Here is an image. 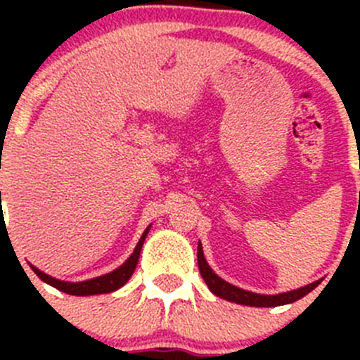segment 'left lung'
Segmentation results:
<instances>
[{
  "label": "left lung",
  "instance_id": "obj_1",
  "mask_svg": "<svg viewBox=\"0 0 360 360\" xmlns=\"http://www.w3.org/2000/svg\"><path fill=\"white\" fill-rule=\"evenodd\" d=\"M198 268H200V275L205 281L207 288L210 289L216 296L223 297V300L231 301V303H238V304H248V307H281V304H288V303H294V301L301 300L303 296H307L308 292L314 291L321 281L314 282V284H308L304 288L294 289V291L289 292H282V294H256L250 291H244V289L237 288V285L228 284L226 281H223L221 277H217L216 274L212 271V268L207 264L205 257H203V250L202 245L198 244Z\"/></svg>",
  "mask_w": 360,
  "mask_h": 360
}]
</instances>
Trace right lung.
Listing matches in <instances>:
<instances>
[{
    "label": "right lung",
    "mask_w": 360,
    "mask_h": 360,
    "mask_svg": "<svg viewBox=\"0 0 360 360\" xmlns=\"http://www.w3.org/2000/svg\"><path fill=\"white\" fill-rule=\"evenodd\" d=\"M148 231H150V226L146 228V231L143 233L141 240L137 242L136 249H134V252L130 254L129 259H127L122 266H118L116 270H112L111 274L103 275V277L90 278V281H85V282H64V281H59V278H53V277H50V275L43 274V271H39L36 266H31V268L43 282L50 284L52 288L59 289V291H63L66 294H72V296H90V294L112 292V291H116V289L122 288V285H125L127 281L132 277L134 270H136V266H137V261H139L141 249H143L144 240H146Z\"/></svg>",
    "instance_id": "obj_1"
}]
</instances>
